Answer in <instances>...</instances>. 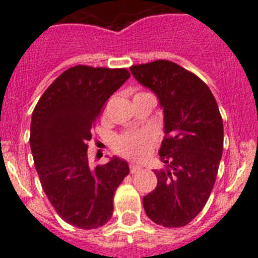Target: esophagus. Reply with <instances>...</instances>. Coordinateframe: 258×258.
<instances>
[{
  "mask_svg": "<svg viewBox=\"0 0 258 258\" xmlns=\"http://www.w3.org/2000/svg\"><path fill=\"white\" fill-rule=\"evenodd\" d=\"M129 169H131V173H136V172H140L142 169V166L138 165V164H131L129 165Z\"/></svg>",
  "mask_w": 258,
  "mask_h": 258,
  "instance_id": "1",
  "label": "esophagus"
}]
</instances>
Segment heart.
Here are the masks:
<instances>
[{
    "label": "heart",
    "instance_id": "b5f03b06",
    "mask_svg": "<svg viewBox=\"0 0 258 258\" xmlns=\"http://www.w3.org/2000/svg\"><path fill=\"white\" fill-rule=\"evenodd\" d=\"M154 142V134L150 131L129 132L117 137L113 143L116 152L129 159L140 160L147 155Z\"/></svg>",
    "mask_w": 258,
    "mask_h": 258
}]
</instances>
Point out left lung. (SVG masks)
Returning <instances> with one entry per match:
<instances>
[{"label": "left lung", "instance_id": "left-lung-1", "mask_svg": "<svg viewBox=\"0 0 258 258\" xmlns=\"http://www.w3.org/2000/svg\"><path fill=\"white\" fill-rule=\"evenodd\" d=\"M131 72L159 99L164 140L159 150L165 169L154 170L157 184L143 198L150 220L181 227L208 202L223 150V124L208 86L169 60L132 66Z\"/></svg>", "mask_w": 258, "mask_h": 258}]
</instances>
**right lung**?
<instances>
[{"label": "right lung", "mask_w": 258, "mask_h": 258, "mask_svg": "<svg viewBox=\"0 0 258 258\" xmlns=\"http://www.w3.org/2000/svg\"><path fill=\"white\" fill-rule=\"evenodd\" d=\"M129 77L125 68L75 66L46 89L32 113L29 143L41 186L61 220L79 229L108 222L116 188L129 174L117 156L95 168L88 160L93 126Z\"/></svg>", "instance_id": "obj_1"}]
</instances>
